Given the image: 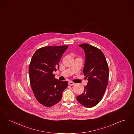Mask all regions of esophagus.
Segmentation results:
<instances>
[{
	"instance_id": "obj_1",
	"label": "esophagus",
	"mask_w": 134,
	"mask_h": 134,
	"mask_svg": "<svg viewBox=\"0 0 134 134\" xmlns=\"http://www.w3.org/2000/svg\"><path fill=\"white\" fill-rule=\"evenodd\" d=\"M69 85H70V86H74V85H75V83H74V82H69Z\"/></svg>"
}]
</instances>
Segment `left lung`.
Wrapping results in <instances>:
<instances>
[{
  "label": "left lung",
  "mask_w": 134,
  "mask_h": 134,
  "mask_svg": "<svg viewBox=\"0 0 134 134\" xmlns=\"http://www.w3.org/2000/svg\"><path fill=\"white\" fill-rule=\"evenodd\" d=\"M79 46L85 53L83 72L88 82L84 86L83 93L76 99L84 107L92 108L103 98L108 86L109 70L105 55L99 48L87 43Z\"/></svg>",
  "instance_id": "1"
}]
</instances>
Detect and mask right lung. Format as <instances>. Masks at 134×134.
I'll return each mask as SVG.
<instances>
[{
    "mask_svg": "<svg viewBox=\"0 0 134 134\" xmlns=\"http://www.w3.org/2000/svg\"><path fill=\"white\" fill-rule=\"evenodd\" d=\"M68 46L43 47L37 50L29 64L30 83L35 98L46 107L58 103L67 87V81L54 78L53 71L59 69L58 63Z\"/></svg>",
    "mask_w": 134,
    "mask_h": 134,
    "instance_id": "add662e5",
    "label": "right lung"
}]
</instances>
